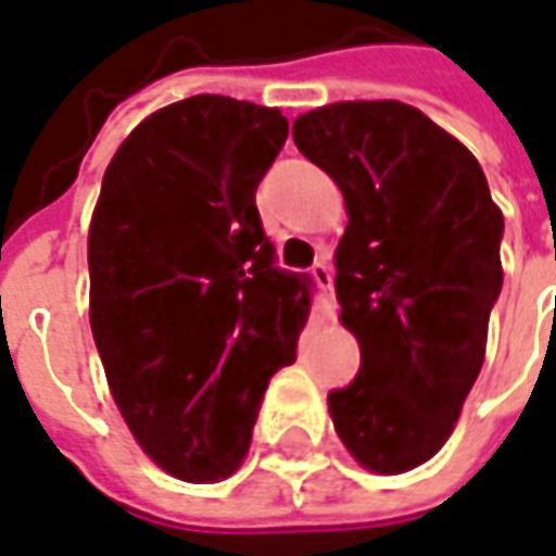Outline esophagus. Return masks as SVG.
<instances>
[{"label":"esophagus","mask_w":556,"mask_h":556,"mask_svg":"<svg viewBox=\"0 0 556 556\" xmlns=\"http://www.w3.org/2000/svg\"><path fill=\"white\" fill-rule=\"evenodd\" d=\"M312 278H315V285L320 287V293H324V302H327L329 315L336 312V287H332V269H329L327 263H317L315 269H312Z\"/></svg>","instance_id":"34e87169"}]
</instances>
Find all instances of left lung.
Listing matches in <instances>:
<instances>
[{
	"label": "left lung",
	"instance_id": "1",
	"mask_svg": "<svg viewBox=\"0 0 556 556\" xmlns=\"http://www.w3.org/2000/svg\"><path fill=\"white\" fill-rule=\"evenodd\" d=\"M293 141L348 212L336 293L359 375L329 417L363 469L400 476L439 454L481 372L503 212L472 151L396 99L320 105Z\"/></svg>",
	"mask_w": 556,
	"mask_h": 556
}]
</instances>
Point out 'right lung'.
Here are the masks:
<instances>
[{
    "mask_svg": "<svg viewBox=\"0 0 556 556\" xmlns=\"http://www.w3.org/2000/svg\"><path fill=\"white\" fill-rule=\"evenodd\" d=\"M285 139L278 109L190 96L148 114L102 175L90 329L132 439L181 481L239 469L308 324V281L271 266L254 199Z\"/></svg>",
    "mask_w": 556,
    "mask_h": 556,
    "instance_id": "obj_1",
    "label": "right lung"
}]
</instances>
